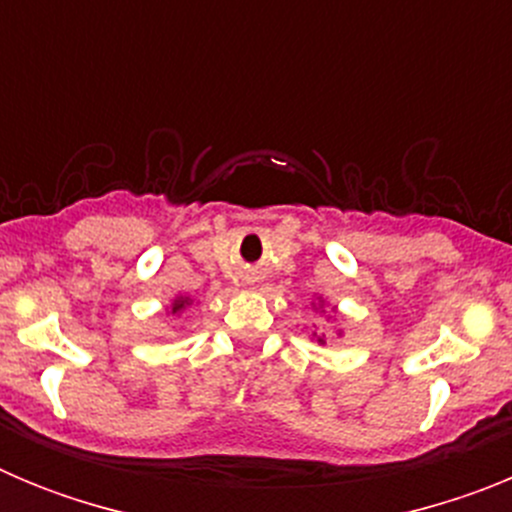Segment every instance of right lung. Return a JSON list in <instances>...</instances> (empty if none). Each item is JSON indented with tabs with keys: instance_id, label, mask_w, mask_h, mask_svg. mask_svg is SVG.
<instances>
[{
	"instance_id": "add662e5",
	"label": "right lung",
	"mask_w": 512,
	"mask_h": 512,
	"mask_svg": "<svg viewBox=\"0 0 512 512\" xmlns=\"http://www.w3.org/2000/svg\"><path fill=\"white\" fill-rule=\"evenodd\" d=\"M184 302H187V300H176V305H174V312L179 310V307H184Z\"/></svg>"
}]
</instances>
